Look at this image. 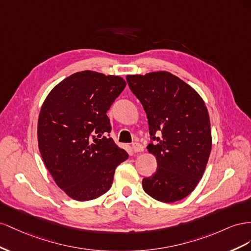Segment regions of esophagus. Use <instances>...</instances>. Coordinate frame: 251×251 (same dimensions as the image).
<instances>
[{
	"instance_id": "obj_1",
	"label": "esophagus",
	"mask_w": 251,
	"mask_h": 251,
	"mask_svg": "<svg viewBox=\"0 0 251 251\" xmlns=\"http://www.w3.org/2000/svg\"><path fill=\"white\" fill-rule=\"evenodd\" d=\"M132 149H133L134 152L140 153V152L143 151V150H144V147H143V145L140 144V143L135 142V143H133V144H132Z\"/></svg>"
}]
</instances>
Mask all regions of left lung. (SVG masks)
<instances>
[{"instance_id": "obj_1", "label": "left lung", "mask_w": 251, "mask_h": 251, "mask_svg": "<svg viewBox=\"0 0 251 251\" xmlns=\"http://www.w3.org/2000/svg\"><path fill=\"white\" fill-rule=\"evenodd\" d=\"M126 80L147 114L154 144L155 173L142 181L143 189L156 201L173 203L197 187L211 151L209 114L203 99L168 71L129 75Z\"/></svg>"}]
</instances>
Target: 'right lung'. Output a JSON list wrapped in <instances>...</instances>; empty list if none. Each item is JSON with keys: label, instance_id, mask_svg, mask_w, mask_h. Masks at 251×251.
Here are the masks:
<instances>
[{"label": "right lung", "instance_id": "1", "mask_svg": "<svg viewBox=\"0 0 251 251\" xmlns=\"http://www.w3.org/2000/svg\"><path fill=\"white\" fill-rule=\"evenodd\" d=\"M126 82L85 70L49 92L39 114L38 144L55 184L71 199L90 201L111 187L116 168L128 159L108 134L107 111Z\"/></svg>", "mask_w": 251, "mask_h": 251}]
</instances>
